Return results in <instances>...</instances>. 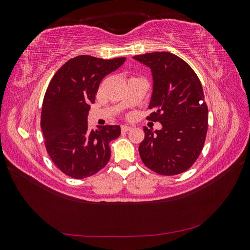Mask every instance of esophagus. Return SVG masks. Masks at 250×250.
<instances>
[{
  "instance_id": "34e87169",
  "label": "esophagus",
  "mask_w": 250,
  "mask_h": 250,
  "mask_svg": "<svg viewBox=\"0 0 250 250\" xmlns=\"http://www.w3.org/2000/svg\"><path fill=\"white\" fill-rule=\"evenodd\" d=\"M130 129H131V126H127V125L121 126V130H122V132H127V131H129Z\"/></svg>"
}]
</instances>
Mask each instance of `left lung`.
<instances>
[{"label": "left lung", "mask_w": 250, "mask_h": 250, "mask_svg": "<svg viewBox=\"0 0 250 250\" xmlns=\"http://www.w3.org/2000/svg\"><path fill=\"white\" fill-rule=\"evenodd\" d=\"M149 66L153 89L148 120L160 130L144 127L139 152L147 168L161 175L183 173L197 160L208 131V110L197 75L185 60L169 52L133 57Z\"/></svg>", "instance_id": "1"}]
</instances>
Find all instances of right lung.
Masks as SVG:
<instances>
[{"label": "right lung", "mask_w": 250, "mask_h": 250, "mask_svg": "<svg viewBox=\"0 0 250 250\" xmlns=\"http://www.w3.org/2000/svg\"><path fill=\"white\" fill-rule=\"evenodd\" d=\"M125 60L80 55L66 62L50 81L42 102L41 127L49 156L65 175L85 178L108 163L109 143L121 134V128L105 125L89 130L87 116L101 80Z\"/></svg>", "instance_id": "obj_1"}]
</instances>
